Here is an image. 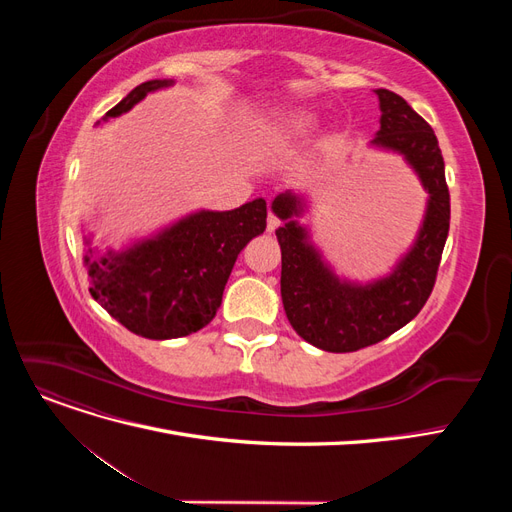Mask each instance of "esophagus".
<instances>
[{
    "label": "esophagus",
    "instance_id": "obj_1",
    "mask_svg": "<svg viewBox=\"0 0 512 512\" xmlns=\"http://www.w3.org/2000/svg\"><path fill=\"white\" fill-rule=\"evenodd\" d=\"M280 218H277V215H273V213H269V218H267V230L269 232H275L277 228H280Z\"/></svg>",
    "mask_w": 512,
    "mask_h": 512
}]
</instances>
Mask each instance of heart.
<instances>
[{
    "mask_svg": "<svg viewBox=\"0 0 512 512\" xmlns=\"http://www.w3.org/2000/svg\"><path fill=\"white\" fill-rule=\"evenodd\" d=\"M314 126H316V119L312 115L297 113V115L286 117L277 123V126L273 128V138L282 143L297 141V138H305L309 132H312Z\"/></svg>",
    "mask_w": 512,
    "mask_h": 512,
    "instance_id": "obj_1",
    "label": "heart"
}]
</instances>
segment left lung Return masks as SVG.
<instances>
[{
    "label": "left lung",
    "mask_w": 512,
    "mask_h": 512,
    "mask_svg": "<svg viewBox=\"0 0 512 512\" xmlns=\"http://www.w3.org/2000/svg\"><path fill=\"white\" fill-rule=\"evenodd\" d=\"M376 96L382 115L371 145L401 153L429 194L423 228L395 271L367 286L337 280L294 220L303 211L301 198L286 192L273 200V213L284 220L275 235L282 247L286 316L305 342L327 352H356L378 344L421 312L436 284L451 224V196L436 134L395 91L376 89Z\"/></svg>",
    "instance_id": "left-lung-1"
}]
</instances>
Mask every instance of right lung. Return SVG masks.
I'll use <instances>...</instances> for the list:
<instances>
[{
	"instance_id": "obj_1",
	"label": "right lung",
	"mask_w": 512,
	"mask_h": 512,
	"mask_svg": "<svg viewBox=\"0 0 512 512\" xmlns=\"http://www.w3.org/2000/svg\"><path fill=\"white\" fill-rule=\"evenodd\" d=\"M173 81H147L106 113L104 119L141 102L149 91ZM267 228V200L256 198L232 211H198L158 237L130 250L85 256L94 297L128 331L147 339L196 333L213 320L224 286L243 247Z\"/></svg>"
}]
</instances>
